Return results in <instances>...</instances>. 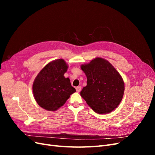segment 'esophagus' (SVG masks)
Wrapping results in <instances>:
<instances>
[{
    "mask_svg": "<svg viewBox=\"0 0 155 155\" xmlns=\"http://www.w3.org/2000/svg\"><path fill=\"white\" fill-rule=\"evenodd\" d=\"M81 90V86H78V87H76V91H77L78 92H80Z\"/></svg>",
    "mask_w": 155,
    "mask_h": 155,
    "instance_id": "esophagus-1",
    "label": "esophagus"
}]
</instances>
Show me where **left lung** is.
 <instances>
[{
  "instance_id": "1",
  "label": "left lung",
  "mask_w": 155,
  "mask_h": 155,
  "mask_svg": "<svg viewBox=\"0 0 155 155\" xmlns=\"http://www.w3.org/2000/svg\"><path fill=\"white\" fill-rule=\"evenodd\" d=\"M81 68L87 78L81 96L96 113L113 111L124 96L125 85L121 75L107 60L101 58L82 64Z\"/></svg>"
}]
</instances>
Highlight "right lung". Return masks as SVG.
<instances>
[{
    "label": "right lung",
    "mask_w": 155,
    "mask_h": 155,
    "mask_svg": "<svg viewBox=\"0 0 155 155\" xmlns=\"http://www.w3.org/2000/svg\"><path fill=\"white\" fill-rule=\"evenodd\" d=\"M68 65L62 59L48 63L36 76L33 83V94L40 107L49 111L57 110L70 96L76 92L68 78H64Z\"/></svg>",
    "instance_id": "obj_1"
}]
</instances>
